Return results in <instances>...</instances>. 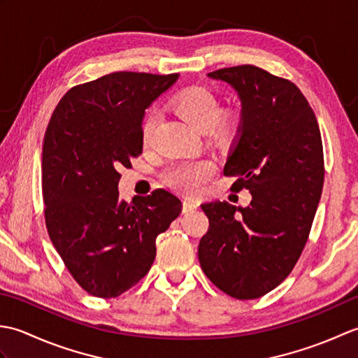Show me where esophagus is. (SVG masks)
I'll use <instances>...</instances> for the list:
<instances>
[{"label": "esophagus", "mask_w": 358, "mask_h": 358, "mask_svg": "<svg viewBox=\"0 0 358 358\" xmlns=\"http://www.w3.org/2000/svg\"><path fill=\"white\" fill-rule=\"evenodd\" d=\"M199 208V201L191 200V199H185L183 200V212H192Z\"/></svg>", "instance_id": "obj_1"}]
</instances>
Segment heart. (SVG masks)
Returning <instances> with one entry per match:
<instances>
[{
	"label": "heart",
	"instance_id": "1",
	"mask_svg": "<svg viewBox=\"0 0 358 358\" xmlns=\"http://www.w3.org/2000/svg\"><path fill=\"white\" fill-rule=\"evenodd\" d=\"M173 106L195 131L208 132L212 129L218 136H227L232 134L235 121L232 117L220 115V103L210 90L204 87H191L175 96ZM157 126V117L154 113L144 118L141 127L143 143L148 144ZM214 172V166L208 162H194L177 166L169 173V181L185 192H196L206 183Z\"/></svg>",
	"mask_w": 358,
	"mask_h": 358
}]
</instances>
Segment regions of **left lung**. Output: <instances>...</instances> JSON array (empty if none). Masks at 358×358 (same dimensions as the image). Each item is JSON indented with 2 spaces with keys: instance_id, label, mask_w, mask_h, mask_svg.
Segmentation results:
<instances>
[{
  "instance_id": "8db88e82",
  "label": "left lung",
  "mask_w": 358,
  "mask_h": 358,
  "mask_svg": "<svg viewBox=\"0 0 358 358\" xmlns=\"http://www.w3.org/2000/svg\"><path fill=\"white\" fill-rule=\"evenodd\" d=\"M208 77L238 95L240 124L223 173L238 177L232 189H248L252 200L246 208L201 204L209 229L199 260L224 294L258 299L291 273L308 241L324 180L320 129L291 81L250 64Z\"/></svg>"
}]
</instances>
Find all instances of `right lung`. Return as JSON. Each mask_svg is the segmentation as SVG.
<instances>
[{
  "mask_svg": "<svg viewBox=\"0 0 358 358\" xmlns=\"http://www.w3.org/2000/svg\"><path fill=\"white\" fill-rule=\"evenodd\" d=\"M178 73L113 72L72 87L43 141V199L49 237L77 283L113 299L146 275L155 238L181 212L173 194L120 200L121 166L143 150L144 112Z\"/></svg>",
  "mask_w": 358,
  "mask_h": 358,
  "instance_id": "right-lung-1",
  "label": "right lung"
}]
</instances>
